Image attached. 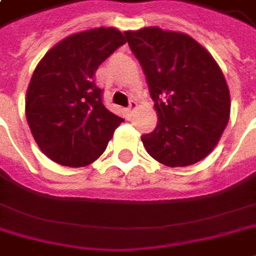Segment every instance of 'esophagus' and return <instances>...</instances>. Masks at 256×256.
I'll list each match as a JSON object with an SVG mask.
<instances>
[{
	"label": "esophagus",
	"instance_id": "34e87169",
	"mask_svg": "<svg viewBox=\"0 0 256 256\" xmlns=\"http://www.w3.org/2000/svg\"><path fill=\"white\" fill-rule=\"evenodd\" d=\"M136 106H138V102H136L135 99H131V100H130V105H128V110L131 112V110H134Z\"/></svg>",
	"mask_w": 256,
	"mask_h": 256
}]
</instances>
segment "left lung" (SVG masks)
<instances>
[{
  "label": "left lung",
  "mask_w": 256,
  "mask_h": 256,
  "mask_svg": "<svg viewBox=\"0 0 256 256\" xmlns=\"http://www.w3.org/2000/svg\"><path fill=\"white\" fill-rule=\"evenodd\" d=\"M147 78L158 124L141 136L148 154L168 167L203 160L230 114L224 76L210 53L187 34L148 27L125 32Z\"/></svg>",
  "instance_id": "left-lung-1"
}]
</instances>
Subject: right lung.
I'll use <instances>...</instances> for the list:
<instances>
[{"label":"right lung","mask_w":256,"mask_h":256,"mask_svg":"<svg viewBox=\"0 0 256 256\" xmlns=\"http://www.w3.org/2000/svg\"><path fill=\"white\" fill-rule=\"evenodd\" d=\"M125 43L116 28H94L62 40L37 64L27 90L26 116L50 160L84 167L105 151L124 118L105 106L95 73Z\"/></svg>","instance_id":"right-lung-1"}]
</instances>
